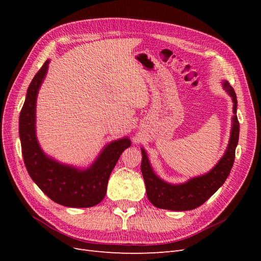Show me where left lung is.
Listing matches in <instances>:
<instances>
[{
  "mask_svg": "<svg viewBox=\"0 0 261 261\" xmlns=\"http://www.w3.org/2000/svg\"><path fill=\"white\" fill-rule=\"evenodd\" d=\"M223 87L233 99V111L234 114H236V108H238L236 93L228 82L223 83ZM232 122L233 126L230 143H228L222 159L206 175L192 178L184 184L171 185L158 177L150 167L145 150L141 149V154H143L140 165L141 173H143L145 179L148 199L153 206L173 211L192 210L206 202V200H208L223 185L233 167L235 149L239 143L240 123L238 116L234 115Z\"/></svg>",
  "mask_w": 261,
  "mask_h": 261,
  "instance_id": "obj_1",
  "label": "left lung"
}]
</instances>
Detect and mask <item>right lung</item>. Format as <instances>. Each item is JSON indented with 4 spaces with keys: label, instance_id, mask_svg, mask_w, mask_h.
I'll return each instance as SVG.
<instances>
[{
    "label": "right lung",
    "instance_id": "obj_1",
    "mask_svg": "<svg viewBox=\"0 0 261 261\" xmlns=\"http://www.w3.org/2000/svg\"><path fill=\"white\" fill-rule=\"evenodd\" d=\"M48 64L46 61L31 81L20 111L19 137L23 162L30 177L54 202L73 208L96 206L105 198L110 174L122 152L130 146V141L123 138L108 145L91 168L85 171L66 167L45 156L36 138L35 113L37 93Z\"/></svg>",
    "mask_w": 261,
    "mask_h": 261
}]
</instances>
